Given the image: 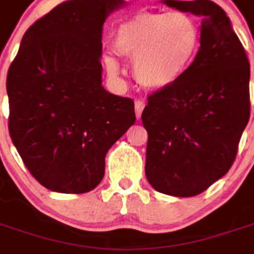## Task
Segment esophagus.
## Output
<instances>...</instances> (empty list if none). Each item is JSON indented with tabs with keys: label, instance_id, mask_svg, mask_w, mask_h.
Here are the masks:
<instances>
[{
	"label": "esophagus",
	"instance_id": "esophagus-1",
	"mask_svg": "<svg viewBox=\"0 0 254 254\" xmlns=\"http://www.w3.org/2000/svg\"><path fill=\"white\" fill-rule=\"evenodd\" d=\"M144 107H145V102H144V100L138 99L134 102V110H136V116H137V118L141 117V113H143Z\"/></svg>",
	"mask_w": 254,
	"mask_h": 254
}]
</instances>
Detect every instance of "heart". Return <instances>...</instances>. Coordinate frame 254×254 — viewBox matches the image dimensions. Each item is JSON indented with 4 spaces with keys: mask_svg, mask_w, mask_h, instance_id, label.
Masks as SVG:
<instances>
[{
    "mask_svg": "<svg viewBox=\"0 0 254 254\" xmlns=\"http://www.w3.org/2000/svg\"><path fill=\"white\" fill-rule=\"evenodd\" d=\"M201 45L197 21L184 12H137L118 25L114 50L133 61L134 77L148 89H165L180 81L196 61ZM109 76L117 78L120 64L103 58Z\"/></svg>",
    "mask_w": 254,
    "mask_h": 254,
    "instance_id": "1",
    "label": "heart"
}]
</instances>
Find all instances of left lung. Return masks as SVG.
Here are the masks:
<instances>
[{"mask_svg": "<svg viewBox=\"0 0 254 254\" xmlns=\"http://www.w3.org/2000/svg\"><path fill=\"white\" fill-rule=\"evenodd\" d=\"M201 17V45L184 77L148 96L145 176L169 196L200 194L230 170L251 117V64L223 9L209 0H163Z\"/></svg>", "mask_w": 254, "mask_h": 254, "instance_id": "1", "label": "left lung"}]
</instances>
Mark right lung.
<instances>
[{
  "mask_svg": "<svg viewBox=\"0 0 254 254\" xmlns=\"http://www.w3.org/2000/svg\"><path fill=\"white\" fill-rule=\"evenodd\" d=\"M125 0H70L36 20L6 78L9 134L49 190L87 193L111 145L136 121L134 103L102 85V31Z\"/></svg>",
  "mask_w": 254,
  "mask_h": 254,
  "instance_id": "obj_1",
  "label": "right lung"
}]
</instances>
